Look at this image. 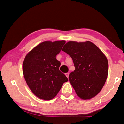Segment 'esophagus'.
<instances>
[{
  "label": "esophagus",
  "mask_w": 124,
  "mask_h": 124,
  "mask_svg": "<svg viewBox=\"0 0 124 124\" xmlns=\"http://www.w3.org/2000/svg\"><path fill=\"white\" fill-rule=\"evenodd\" d=\"M65 75L67 77V78H69V73H65Z\"/></svg>",
  "instance_id": "esophagus-1"
}]
</instances>
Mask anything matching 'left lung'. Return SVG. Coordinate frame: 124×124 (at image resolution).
Here are the masks:
<instances>
[{
    "label": "left lung",
    "instance_id": "8db88e82",
    "mask_svg": "<svg viewBox=\"0 0 124 124\" xmlns=\"http://www.w3.org/2000/svg\"><path fill=\"white\" fill-rule=\"evenodd\" d=\"M62 51L73 60L75 70L70 74L69 81L78 96L83 99L95 97L103 87L108 75L106 56L89 41H69Z\"/></svg>",
    "mask_w": 124,
    "mask_h": 124
}]
</instances>
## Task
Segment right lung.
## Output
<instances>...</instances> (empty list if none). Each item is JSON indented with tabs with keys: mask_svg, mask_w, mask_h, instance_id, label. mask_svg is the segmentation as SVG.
I'll list each match as a JSON object with an SVG mask.
<instances>
[{
	"mask_svg": "<svg viewBox=\"0 0 124 124\" xmlns=\"http://www.w3.org/2000/svg\"><path fill=\"white\" fill-rule=\"evenodd\" d=\"M65 44L64 40L44 41L26 55L23 64L24 78L30 90L40 99H53L68 81L60 71V62L56 59Z\"/></svg>",
	"mask_w": 124,
	"mask_h": 124,
	"instance_id": "right-lung-1",
	"label": "right lung"
}]
</instances>
